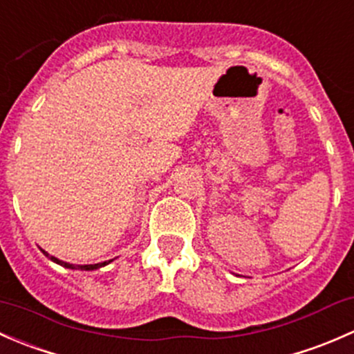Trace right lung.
Segmentation results:
<instances>
[{"label": "right lung", "mask_w": 354, "mask_h": 354, "mask_svg": "<svg viewBox=\"0 0 354 354\" xmlns=\"http://www.w3.org/2000/svg\"><path fill=\"white\" fill-rule=\"evenodd\" d=\"M42 252L46 254V256L49 257L50 261L56 262V264L63 266V268H66V269H78V271H95V269H98V268H104V266H107L109 262H112V259H111V261L98 262V264H83V266H78V264H69V262L61 261V259H57V257H54V256H49V254H47L46 250H42Z\"/></svg>", "instance_id": "obj_1"}]
</instances>
